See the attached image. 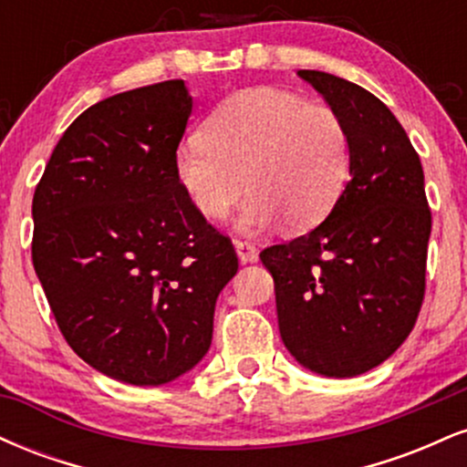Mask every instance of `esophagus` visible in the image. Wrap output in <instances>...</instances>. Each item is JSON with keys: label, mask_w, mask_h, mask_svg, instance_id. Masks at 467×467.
Returning <instances> with one entry per match:
<instances>
[{"label": "esophagus", "mask_w": 467, "mask_h": 467, "mask_svg": "<svg viewBox=\"0 0 467 467\" xmlns=\"http://www.w3.org/2000/svg\"><path fill=\"white\" fill-rule=\"evenodd\" d=\"M234 250H237L241 264H252V261H256V248L254 244H250V241L234 239Z\"/></svg>", "instance_id": "esophagus-1"}]
</instances>
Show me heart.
I'll return each mask as SVG.
<instances>
[{"mask_svg": "<svg viewBox=\"0 0 467 467\" xmlns=\"http://www.w3.org/2000/svg\"><path fill=\"white\" fill-rule=\"evenodd\" d=\"M175 175L202 217H228L245 186L252 195L239 228L278 222L289 230L318 226L351 178V138L327 105L276 88L233 94L203 120L202 138L175 151Z\"/></svg>", "mask_w": 467, "mask_h": 467, "instance_id": "obj_1", "label": "heart"}]
</instances>
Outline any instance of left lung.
<instances>
[{
    "label": "left lung",
    "instance_id": "8db88e82",
    "mask_svg": "<svg viewBox=\"0 0 467 467\" xmlns=\"http://www.w3.org/2000/svg\"><path fill=\"white\" fill-rule=\"evenodd\" d=\"M298 77L345 120L351 180L320 226L270 245L283 345L309 371L353 378L400 349L426 292L431 208L420 155L378 96L340 77Z\"/></svg>",
    "mask_w": 467,
    "mask_h": 467
}]
</instances>
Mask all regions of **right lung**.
Wrapping results in <instances>:
<instances>
[{
  "instance_id": "1",
  "label": "right lung",
  "mask_w": 467,
  "mask_h": 467,
  "mask_svg": "<svg viewBox=\"0 0 467 467\" xmlns=\"http://www.w3.org/2000/svg\"><path fill=\"white\" fill-rule=\"evenodd\" d=\"M191 109L180 78L100 100L63 133L32 197V264L58 329L80 360L136 387L206 356L239 267L175 175Z\"/></svg>"
}]
</instances>
